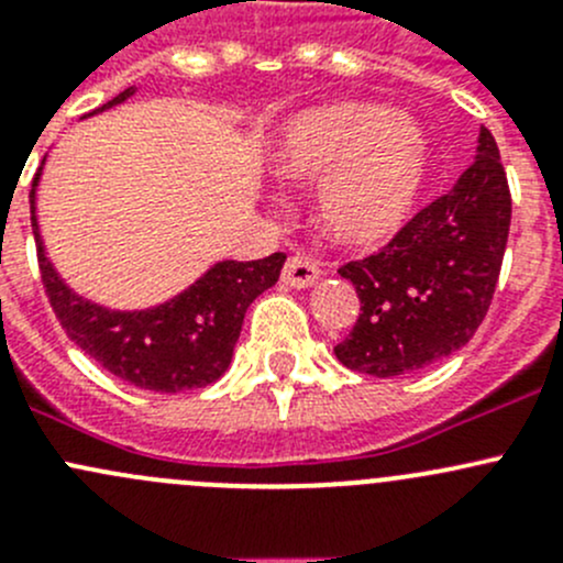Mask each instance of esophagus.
Segmentation results:
<instances>
[{
	"instance_id": "esophagus-1",
	"label": "esophagus",
	"mask_w": 563,
	"mask_h": 563,
	"mask_svg": "<svg viewBox=\"0 0 563 563\" xmlns=\"http://www.w3.org/2000/svg\"><path fill=\"white\" fill-rule=\"evenodd\" d=\"M321 277V266L308 255H291L283 266V283L291 288H308Z\"/></svg>"
}]
</instances>
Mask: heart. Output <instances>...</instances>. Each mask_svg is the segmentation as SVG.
Here are the masks:
<instances>
[{"instance_id": "heart-1", "label": "heart", "mask_w": 563, "mask_h": 563, "mask_svg": "<svg viewBox=\"0 0 563 563\" xmlns=\"http://www.w3.org/2000/svg\"><path fill=\"white\" fill-rule=\"evenodd\" d=\"M428 135L387 106L338 100L288 119L272 146L280 176L313 181L323 234L345 247H376L411 218L428 176Z\"/></svg>"}]
</instances>
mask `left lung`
<instances>
[{"instance_id":"obj_1","label":"left lung","mask_w":563,"mask_h":563,"mask_svg":"<svg viewBox=\"0 0 563 563\" xmlns=\"http://www.w3.org/2000/svg\"><path fill=\"white\" fill-rule=\"evenodd\" d=\"M512 196L498 144L479 130L476 161L378 253L340 266L360 318L334 354L349 371L406 376L463 349L493 302Z\"/></svg>"}]
</instances>
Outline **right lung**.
<instances>
[{
  "instance_id": "obj_1",
  "label": "right lung",
  "mask_w": 563,
  "mask_h": 563,
  "mask_svg": "<svg viewBox=\"0 0 563 563\" xmlns=\"http://www.w3.org/2000/svg\"><path fill=\"white\" fill-rule=\"evenodd\" d=\"M130 95L133 89H124L98 111L122 103ZM30 207L40 280L62 329L111 376L139 389L174 395L218 382L231 365L250 302L275 286L286 264L283 253L258 261H220L172 302L139 313H113L76 297L59 280L37 234L35 187L30 192Z\"/></svg>"
}]
</instances>
